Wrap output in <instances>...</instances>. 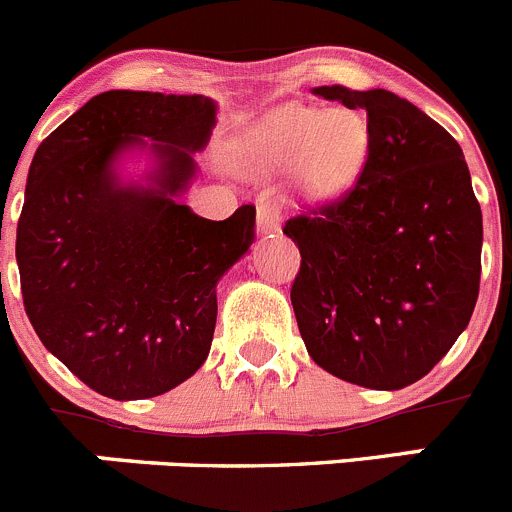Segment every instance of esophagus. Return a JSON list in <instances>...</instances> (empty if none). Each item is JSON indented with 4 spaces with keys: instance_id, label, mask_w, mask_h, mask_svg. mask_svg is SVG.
Segmentation results:
<instances>
[{
    "instance_id": "obj_1",
    "label": "esophagus",
    "mask_w": 512,
    "mask_h": 512,
    "mask_svg": "<svg viewBox=\"0 0 512 512\" xmlns=\"http://www.w3.org/2000/svg\"><path fill=\"white\" fill-rule=\"evenodd\" d=\"M256 231H258V236L278 234V231H281V214H278V209H273L271 204L258 206Z\"/></svg>"
}]
</instances>
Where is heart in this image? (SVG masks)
Instances as JSON below:
<instances>
[{
    "label": "heart",
    "mask_w": 512,
    "mask_h": 512,
    "mask_svg": "<svg viewBox=\"0 0 512 512\" xmlns=\"http://www.w3.org/2000/svg\"><path fill=\"white\" fill-rule=\"evenodd\" d=\"M371 129L353 109L283 104L266 111L246 136L251 161L263 169H291L293 186L308 201L343 194L366 164Z\"/></svg>",
    "instance_id": "1"
}]
</instances>
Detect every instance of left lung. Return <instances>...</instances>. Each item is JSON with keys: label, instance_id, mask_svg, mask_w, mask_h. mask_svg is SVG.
Listing matches in <instances>:
<instances>
[{"label": "left lung", "instance_id": "obj_1", "mask_svg": "<svg viewBox=\"0 0 512 512\" xmlns=\"http://www.w3.org/2000/svg\"><path fill=\"white\" fill-rule=\"evenodd\" d=\"M368 116L371 146L336 204L288 219L291 286L306 351L323 371L398 391L450 351L473 316L483 214L458 141L393 91L318 86Z\"/></svg>", "mask_w": 512, "mask_h": 512}]
</instances>
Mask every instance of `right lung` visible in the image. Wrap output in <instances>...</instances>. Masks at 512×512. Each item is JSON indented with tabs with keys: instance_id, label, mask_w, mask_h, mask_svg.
<instances>
[{
	"instance_id": "obj_1",
	"label": "right lung",
	"mask_w": 512,
	"mask_h": 512,
	"mask_svg": "<svg viewBox=\"0 0 512 512\" xmlns=\"http://www.w3.org/2000/svg\"><path fill=\"white\" fill-rule=\"evenodd\" d=\"M204 94L114 89L39 144L17 224L24 311L91 391L141 401L194 376L216 328V286L254 244V206L226 221L179 196L216 126ZM150 169L126 180L123 161Z\"/></svg>"
}]
</instances>
